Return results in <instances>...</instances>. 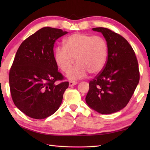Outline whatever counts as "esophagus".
<instances>
[{
    "mask_svg": "<svg viewBox=\"0 0 150 150\" xmlns=\"http://www.w3.org/2000/svg\"><path fill=\"white\" fill-rule=\"evenodd\" d=\"M78 83L77 82H76V81H69V86H75V85H76Z\"/></svg>",
    "mask_w": 150,
    "mask_h": 150,
    "instance_id": "1",
    "label": "esophagus"
}]
</instances>
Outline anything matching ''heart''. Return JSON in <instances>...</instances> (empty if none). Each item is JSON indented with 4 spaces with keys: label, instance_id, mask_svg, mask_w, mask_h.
<instances>
[{
    "label": "heart",
    "instance_id": "heart-1",
    "mask_svg": "<svg viewBox=\"0 0 150 150\" xmlns=\"http://www.w3.org/2000/svg\"><path fill=\"white\" fill-rule=\"evenodd\" d=\"M64 47H57L55 60L64 73L69 71L75 62L77 64L67 75L68 79L77 80L84 78L90 73L97 74L104 68L106 62L108 49L103 37L85 33H75L67 37Z\"/></svg>",
    "mask_w": 150,
    "mask_h": 150
}]
</instances>
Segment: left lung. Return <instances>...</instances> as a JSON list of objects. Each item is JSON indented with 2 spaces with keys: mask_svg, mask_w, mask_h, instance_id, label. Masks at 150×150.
Returning <instances> with one entry per match:
<instances>
[{
  "mask_svg": "<svg viewBox=\"0 0 150 150\" xmlns=\"http://www.w3.org/2000/svg\"><path fill=\"white\" fill-rule=\"evenodd\" d=\"M103 33L108 45L106 64L103 70L89 83L86 102L101 114L123 109L131 99L139 82L135 53L129 42L119 34L106 28H95Z\"/></svg>",
  "mask_w": 150,
  "mask_h": 150,
  "instance_id": "left-lung-1",
  "label": "left lung"
}]
</instances>
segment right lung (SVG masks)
Here are the masks:
<instances>
[{
  "label": "right lung",
  "mask_w": 150,
  "mask_h": 150,
  "mask_svg": "<svg viewBox=\"0 0 150 150\" xmlns=\"http://www.w3.org/2000/svg\"><path fill=\"white\" fill-rule=\"evenodd\" d=\"M68 33L44 27L19 46L9 74L12 100L22 113L35 119L52 115L62 103L68 82L62 81L53 54L57 39Z\"/></svg>",
  "instance_id": "1"
}]
</instances>
